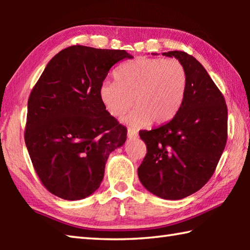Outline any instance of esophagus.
Returning a JSON list of instances; mask_svg holds the SVG:
<instances>
[{"instance_id":"esophagus-1","label":"esophagus","mask_w":250,"mask_h":250,"mask_svg":"<svg viewBox=\"0 0 250 250\" xmlns=\"http://www.w3.org/2000/svg\"><path fill=\"white\" fill-rule=\"evenodd\" d=\"M137 137H138V132H137V130L129 128V129H128V138H130V139H134V138H137Z\"/></svg>"}]
</instances>
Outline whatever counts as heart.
I'll list each match as a JSON object with an SVG mask.
<instances>
[{
    "mask_svg": "<svg viewBox=\"0 0 250 250\" xmlns=\"http://www.w3.org/2000/svg\"><path fill=\"white\" fill-rule=\"evenodd\" d=\"M115 83L104 82L99 97L104 107L120 118L135 104L124 121L133 128L162 125L179 112L184 101L188 74L177 59L140 57L116 69Z\"/></svg>",
    "mask_w": 250,
    "mask_h": 250,
    "instance_id": "b5f03b06",
    "label": "heart"
}]
</instances>
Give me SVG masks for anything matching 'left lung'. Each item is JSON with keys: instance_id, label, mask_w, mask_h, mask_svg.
Returning a JSON list of instances; mask_svg holds the SVG:
<instances>
[{"instance_id": "left-lung-1", "label": "left lung", "mask_w": 250, "mask_h": 250, "mask_svg": "<svg viewBox=\"0 0 250 250\" xmlns=\"http://www.w3.org/2000/svg\"><path fill=\"white\" fill-rule=\"evenodd\" d=\"M185 67L188 87L179 112L167 124L139 134L146 154L139 180L154 195L181 200L201 189L214 174L227 141V105L201 62L181 50L163 53Z\"/></svg>"}]
</instances>
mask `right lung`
Instances as JSON below:
<instances>
[{"label": "right lung", "mask_w": 250, "mask_h": 250, "mask_svg": "<svg viewBox=\"0 0 250 250\" xmlns=\"http://www.w3.org/2000/svg\"><path fill=\"white\" fill-rule=\"evenodd\" d=\"M124 58L132 56L124 49L70 46L50 59L31 91L25 145L42 184L62 200L94 193L109 154L125 142L126 128L99 97L110 68Z\"/></svg>", "instance_id": "1"}]
</instances>
